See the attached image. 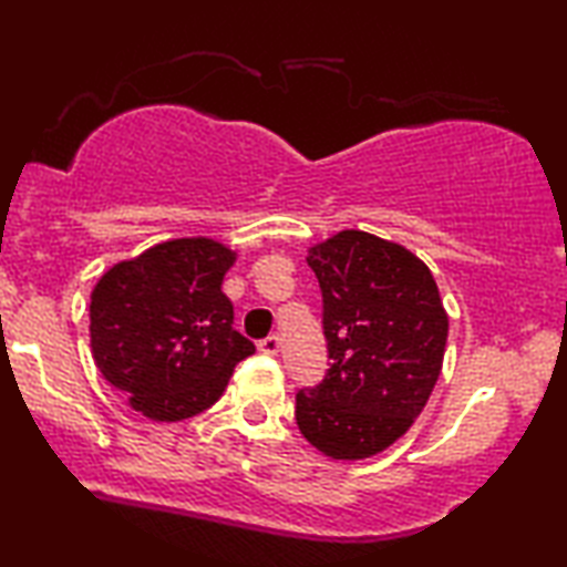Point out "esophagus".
<instances>
[{
  "label": "esophagus",
  "instance_id": "1",
  "mask_svg": "<svg viewBox=\"0 0 567 567\" xmlns=\"http://www.w3.org/2000/svg\"><path fill=\"white\" fill-rule=\"evenodd\" d=\"M257 348L262 350L265 355H277L280 353V336H267L265 340H259Z\"/></svg>",
  "mask_w": 567,
  "mask_h": 567
}]
</instances>
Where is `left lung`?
<instances>
[{
    "label": "left lung",
    "instance_id": "obj_1",
    "mask_svg": "<svg viewBox=\"0 0 567 567\" xmlns=\"http://www.w3.org/2000/svg\"><path fill=\"white\" fill-rule=\"evenodd\" d=\"M330 368L295 396L302 436L330 460H368L424 411L449 316L431 269L396 241L343 229L308 249Z\"/></svg>",
    "mask_w": 567,
    "mask_h": 567
}]
</instances>
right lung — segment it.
Returning a JSON list of instances; mask_svg holds the SVG:
<instances>
[{
    "instance_id": "right-lung-1",
    "label": "right lung",
    "mask_w": 567,
    "mask_h": 567,
    "mask_svg": "<svg viewBox=\"0 0 567 567\" xmlns=\"http://www.w3.org/2000/svg\"><path fill=\"white\" fill-rule=\"evenodd\" d=\"M237 255L206 237L171 239L113 265L90 295V348L103 379L143 416L192 419L217 403L255 346L221 292Z\"/></svg>"
}]
</instances>
